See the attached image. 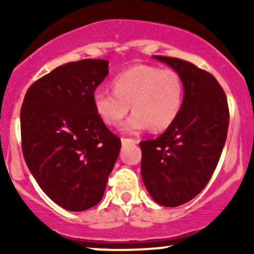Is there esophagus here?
<instances>
[{"mask_svg": "<svg viewBox=\"0 0 254 254\" xmlns=\"http://www.w3.org/2000/svg\"><path fill=\"white\" fill-rule=\"evenodd\" d=\"M137 141L134 139H125V137H122V143L123 145H129V143H136Z\"/></svg>", "mask_w": 254, "mask_h": 254, "instance_id": "34e87169", "label": "esophagus"}]
</instances>
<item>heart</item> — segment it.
Here are the masks:
<instances>
[{
    "label": "heart",
    "instance_id": "heart-1",
    "mask_svg": "<svg viewBox=\"0 0 254 254\" xmlns=\"http://www.w3.org/2000/svg\"><path fill=\"white\" fill-rule=\"evenodd\" d=\"M113 88H99L93 93V106L107 125L115 127L130 111L132 115L123 130L136 134L146 127L161 131L175 123L184 99L181 76L171 68L136 65L118 73Z\"/></svg>",
    "mask_w": 254,
    "mask_h": 254
}]
</instances>
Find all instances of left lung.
Wrapping results in <instances>:
<instances>
[{
  "instance_id": "1",
  "label": "left lung",
  "mask_w": 254,
  "mask_h": 254,
  "mask_svg": "<svg viewBox=\"0 0 254 254\" xmlns=\"http://www.w3.org/2000/svg\"><path fill=\"white\" fill-rule=\"evenodd\" d=\"M153 58L181 76L184 99L175 123L162 135L140 142L141 177L156 203L179 206L205 188L216 168L229 129V106L211 73L181 59Z\"/></svg>"
}]
</instances>
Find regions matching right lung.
I'll return each mask as SVG.
<instances>
[{"label":"right lung","instance_id":"add662e5","mask_svg":"<svg viewBox=\"0 0 254 254\" xmlns=\"http://www.w3.org/2000/svg\"><path fill=\"white\" fill-rule=\"evenodd\" d=\"M108 66L101 59L59 66L28 88L20 109L25 163L42 190L70 211L102 200L122 146L93 106Z\"/></svg>","mask_w":254,"mask_h":254}]
</instances>
